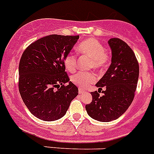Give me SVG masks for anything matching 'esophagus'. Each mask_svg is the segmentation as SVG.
Listing matches in <instances>:
<instances>
[{"mask_svg": "<svg viewBox=\"0 0 154 154\" xmlns=\"http://www.w3.org/2000/svg\"><path fill=\"white\" fill-rule=\"evenodd\" d=\"M84 92H85V91H84L83 89H79V94L83 93Z\"/></svg>", "mask_w": 154, "mask_h": 154, "instance_id": "34e87169", "label": "esophagus"}]
</instances>
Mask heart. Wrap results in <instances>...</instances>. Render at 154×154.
<instances>
[{
  "label": "heart",
  "mask_w": 154,
  "mask_h": 154,
  "mask_svg": "<svg viewBox=\"0 0 154 154\" xmlns=\"http://www.w3.org/2000/svg\"><path fill=\"white\" fill-rule=\"evenodd\" d=\"M79 53L91 58L90 69L102 70L108 65L109 55L106 52V48L99 41L95 38H87L78 45ZM65 69L73 72L77 68V57L75 54L69 53L64 58ZM71 81L80 89H85L96 81V75L93 72H78L71 77Z\"/></svg>",
  "instance_id": "heart-1"
}]
</instances>
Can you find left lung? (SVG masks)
Returning <instances> with one entry per match:
<instances>
[{
    "instance_id": "obj_1",
    "label": "left lung",
    "mask_w": 154,
    "mask_h": 154,
    "mask_svg": "<svg viewBox=\"0 0 154 154\" xmlns=\"http://www.w3.org/2000/svg\"><path fill=\"white\" fill-rule=\"evenodd\" d=\"M108 42L112 50V63L96 84L98 92H91L92 102L85 105L87 113L100 122L115 120L126 112L135 96L139 77L138 61L131 48L116 38ZM101 91L103 96L100 97Z\"/></svg>"
}]
</instances>
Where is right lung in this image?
I'll return each mask as SVG.
<instances>
[{
  "label": "right lung",
  "mask_w": 154,
  "mask_h": 154,
  "mask_svg": "<svg viewBox=\"0 0 154 154\" xmlns=\"http://www.w3.org/2000/svg\"><path fill=\"white\" fill-rule=\"evenodd\" d=\"M79 38V35H48L31 43L21 55L19 92L30 112L42 120L62 118L79 94L76 85L69 82L64 64V58Z\"/></svg>",
  "instance_id": "obj_1"
}]
</instances>
